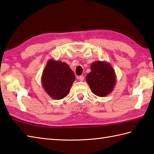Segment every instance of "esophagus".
<instances>
[{
  "instance_id": "1",
  "label": "esophagus",
  "mask_w": 154,
  "mask_h": 154,
  "mask_svg": "<svg viewBox=\"0 0 154 154\" xmlns=\"http://www.w3.org/2000/svg\"><path fill=\"white\" fill-rule=\"evenodd\" d=\"M77 78V79H79L80 81H83L84 80V77L83 76V75H81V76H78Z\"/></svg>"
}]
</instances>
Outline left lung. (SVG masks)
Returning <instances> with one entry per match:
<instances>
[{"label":"left lung","mask_w":154,"mask_h":154,"mask_svg":"<svg viewBox=\"0 0 154 154\" xmlns=\"http://www.w3.org/2000/svg\"><path fill=\"white\" fill-rule=\"evenodd\" d=\"M86 81L91 91L98 97L109 94L116 85V73L111 65L104 61H95L91 65Z\"/></svg>","instance_id":"obj_1"}]
</instances>
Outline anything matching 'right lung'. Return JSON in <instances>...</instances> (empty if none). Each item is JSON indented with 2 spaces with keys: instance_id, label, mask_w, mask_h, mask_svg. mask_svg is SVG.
I'll use <instances>...</instances> for the list:
<instances>
[{
  "instance_id": "right-lung-1",
  "label": "right lung",
  "mask_w": 154,
  "mask_h": 154,
  "mask_svg": "<svg viewBox=\"0 0 154 154\" xmlns=\"http://www.w3.org/2000/svg\"><path fill=\"white\" fill-rule=\"evenodd\" d=\"M75 80L74 73L69 66L54 59L48 60L41 78L44 89L55 100L62 99L67 95Z\"/></svg>"
}]
</instances>
